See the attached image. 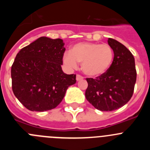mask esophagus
Instances as JSON below:
<instances>
[{
	"label": "esophagus",
	"instance_id": "1",
	"mask_svg": "<svg viewBox=\"0 0 150 150\" xmlns=\"http://www.w3.org/2000/svg\"><path fill=\"white\" fill-rule=\"evenodd\" d=\"M76 79L77 81H79V80H82V79H83V77L82 76H80V75H79V74H77V75H76Z\"/></svg>",
	"mask_w": 150,
	"mask_h": 150
}]
</instances>
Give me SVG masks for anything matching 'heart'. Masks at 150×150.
I'll return each instance as SVG.
<instances>
[{
    "instance_id": "b5f03b06",
    "label": "heart",
    "mask_w": 150,
    "mask_h": 150,
    "mask_svg": "<svg viewBox=\"0 0 150 150\" xmlns=\"http://www.w3.org/2000/svg\"><path fill=\"white\" fill-rule=\"evenodd\" d=\"M114 52L110 45L83 42L73 46L70 53L64 55L63 62L70 68L82 64L86 75L98 77L105 74L112 65Z\"/></svg>"
}]
</instances>
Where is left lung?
I'll return each mask as SVG.
<instances>
[{
    "label": "left lung",
    "mask_w": 150,
    "mask_h": 150,
    "mask_svg": "<svg viewBox=\"0 0 150 150\" xmlns=\"http://www.w3.org/2000/svg\"><path fill=\"white\" fill-rule=\"evenodd\" d=\"M108 44L114 52L112 65L95 79L86 78V98L101 111H112L126 104L133 95L137 78L134 58L123 44L109 38Z\"/></svg>",
    "instance_id": "obj_1"
}]
</instances>
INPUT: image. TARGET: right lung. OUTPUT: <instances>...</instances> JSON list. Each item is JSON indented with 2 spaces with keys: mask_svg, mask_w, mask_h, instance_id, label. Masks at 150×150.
Instances as JSON below:
<instances>
[{
  "mask_svg": "<svg viewBox=\"0 0 150 150\" xmlns=\"http://www.w3.org/2000/svg\"><path fill=\"white\" fill-rule=\"evenodd\" d=\"M64 51L62 39L41 37L18 52L11 67L12 88L28 110L54 109L76 83V74L62 71Z\"/></svg>",
  "mask_w": 150,
  "mask_h": 150,
  "instance_id": "1",
  "label": "right lung"
}]
</instances>
